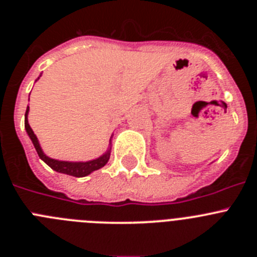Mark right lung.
Listing matches in <instances>:
<instances>
[{"label":"right lung","mask_w":257,"mask_h":257,"mask_svg":"<svg viewBox=\"0 0 257 257\" xmlns=\"http://www.w3.org/2000/svg\"><path fill=\"white\" fill-rule=\"evenodd\" d=\"M29 112V106L26 110V121H24V126H26L27 134L31 138L32 143L35 145L36 151H37V154L40 156V158L44 161L45 163L51 167L52 170H55L56 172H61V174H67L70 175V176H76V178H83V176H87L88 174H91L92 171H96V170L101 169L106 165V162L109 161V157H110V149L106 152L105 154H103L101 157L96 158V160L88 161V162H65V161H58V160H52L50 157H47L46 154L42 152L40 147V143L37 140V136L35 135L33 130L31 128L28 123V115Z\"/></svg>","instance_id":"1"}]
</instances>
